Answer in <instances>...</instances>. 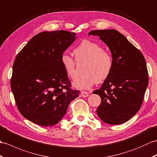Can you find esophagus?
<instances>
[{"mask_svg": "<svg viewBox=\"0 0 157 157\" xmlns=\"http://www.w3.org/2000/svg\"><path fill=\"white\" fill-rule=\"evenodd\" d=\"M80 94H81V96L83 98H86L89 96V93L87 92H82Z\"/></svg>", "mask_w": 157, "mask_h": 157, "instance_id": "obj_1", "label": "esophagus"}]
</instances>
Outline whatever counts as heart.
Here are the masks:
<instances>
[{
  "instance_id": "b5f03b06",
  "label": "heart",
  "mask_w": 157,
  "mask_h": 157,
  "mask_svg": "<svg viewBox=\"0 0 157 157\" xmlns=\"http://www.w3.org/2000/svg\"><path fill=\"white\" fill-rule=\"evenodd\" d=\"M78 61H87L83 69L85 75L74 83V87L81 90H87L96 82L101 83L110 75L113 67L112 55L104 51L103 47L98 43L83 40L74 50ZM61 64L67 76L71 79L78 78L75 60L67 54L61 58Z\"/></svg>"
}]
</instances>
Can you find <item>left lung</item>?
Here are the masks:
<instances>
[{"mask_svg": "<svg viewBox=\"0 0 157 157\" xmlns=\"http://www.w3.org/2000/svg\"><path fill=\"white\" fill-rule=\"evenodd\" d=\"M88 35L99 36L113 58L110 75L93 92L101 100L96 110L98 117L109 124L124 123L136 114L143 104L148 84L144 57L125 36L114 29L94 30Z\"/></svg>", "mask_w": 157, "mask_h": 157, "instance_id": "obj_1", "label": "left lung"}]
</instances>
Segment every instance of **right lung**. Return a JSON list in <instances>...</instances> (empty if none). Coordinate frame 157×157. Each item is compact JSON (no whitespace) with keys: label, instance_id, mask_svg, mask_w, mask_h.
<instances>
[{"label":"right lung","instance_id":"1","mask_svg":"<svg viewBox=\"0 0 157 157\" xmlns=\"http://www.w3.org/2000/svg\"><path fill=\"white\" fill-rule=\"evenodd\" d=\"M75 35L63 30L39 33L14 61L10 87L16 104L21 114L36 124H56L79 96V91L71 88L61 62Z\"/></svg>","mask_w":157,"mask_h":157}]
</instances>
